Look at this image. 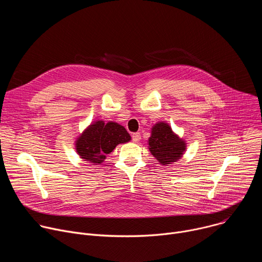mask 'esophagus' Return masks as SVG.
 I'll list each match as a JSON object with an SVG mask.
<instances>
[{
	"instance_id": "34e87169",
	"label": "esophagus",
	"mask_w": 262,
	"mask_h": 262,
	"mask_svg": "<svg viewBox=\"0 0 262 262\" xmlns=\"http://www.w3.org/2000/svg\"><path fill=\"white\" fill-rule=\"evenodd\" d=\"M132 139H133V142L138 143V142L141 140V134H140V133H135V134H133Z\"/></svg>"
}]
</instances>
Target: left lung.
I'll use <instances>...</instances> for the list:
<instances>
[{
	"mask_svg": "<svg viewBox=\"0 0 262 262\" xmlns=\"http://www.w3.org/2000/svg\"><path fill=\"white\" fill-rule=\"evenodd\" d=\"M148 148L160 164L167 166L181 159L186 150V143L172 130L168 123L158 122L151 128Z\"/></svg>",
	"mask_w": 262,
	"mask_h": 262,
	"instance_id": "left-lung-1",
	"label": "left lung"
}]
</instances>
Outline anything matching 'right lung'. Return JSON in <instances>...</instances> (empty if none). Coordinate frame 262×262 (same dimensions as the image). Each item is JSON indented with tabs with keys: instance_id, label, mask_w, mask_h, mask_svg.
Wrapping results in <instances>:
<instances>
[{
	"instance_id": "1",
	"label": "right lung",
	"mask_w": 262,
	"mask_h": 262,
	"mask_svg": "<svg viewBox=\"0 0 262 262\" xmlns=\"http://www.w3.org/2000/svg\"><path fill=\"white\" fill-rule=\"evenodd\" d=\"M130 139L122 125L113 121L104 123L102 120H96L78 137L74 145L81 159L93 165H100L118 144L127 143Z\"/></svg>"
}]
</instances>
